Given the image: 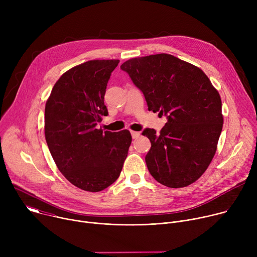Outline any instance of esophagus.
<instances>
[{"mask_svg": "<svg viewBox=\"0 0 257 257\" xmlns=\"http://www.w3.org/2000/svg\"><path fill=\"white\" fill-rule=\"evenodd\" d=\"M131 135H132V138H138L140 136V132H136V131H131Z\"/></svg>", "mask_w": 257, "mask_h": 257, "instance_id": "esophagus-1", "label": "esophagus"}]
</instances>
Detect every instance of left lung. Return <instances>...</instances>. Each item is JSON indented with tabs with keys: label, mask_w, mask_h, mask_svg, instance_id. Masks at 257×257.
I'll list each match as a JSON object with an SVG mask.
<instances>
[{
	"label": "left lung",
	"mask_w": 257,
	"mask_h": 257,
	"mask_svg": "<svg viewBox=\"0 0 257 257\" xmlns=\"http://www.w3.org/2000/svg\"><path fill=\"white\" fill-rule=\"evenodd\" d=\"M143 92L150 111L168 119L161 132L142 134L152 148L145 163L170 188L186 187L206 171L223 129L222 99L205 73L169 54L133 58L121 65Z\"/></svg>",
	"instance_id": "obj_1"
}]
</instances>
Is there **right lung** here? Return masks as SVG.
Returning a JSON list of instances; mask_svg holds the SVG:
<instances>
[{
    "label": "right lung",
    "mask_w": 257,
    "mask_h": 257,
    "mask_svg": "<svg viewBox=\"0 0 257 257\" xmlns=\"http://www.w3.org/2000/svg\"><path fill=\"white\" fill-rule=\"evenodd\" d=\"M119 60H91L65 72L45 108V135L63 176L74 186L98 192L119 178L132 141L128 130L102 131L103 102L111 73Z\"/></svg>",
    "instance_id": "right-lung-1"
}]
</instances>
